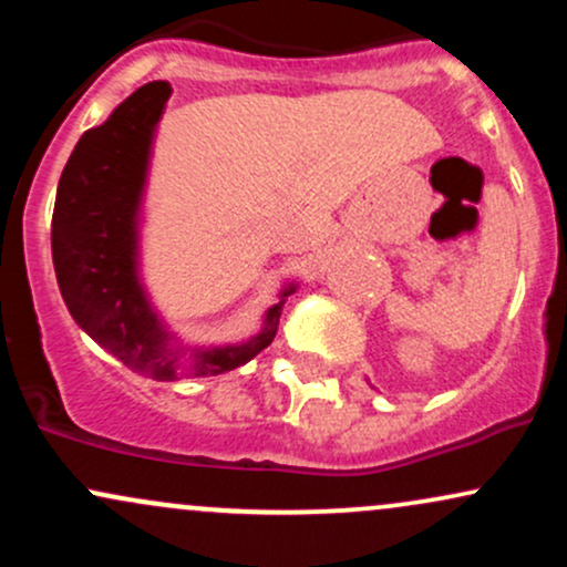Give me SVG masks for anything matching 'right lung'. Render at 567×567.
I'll return each mask as SVG.
<instances>
[{
	"instance_id": "1",
	"label": "right lung",
	"mask_w": 567,
	"mask_h": 567,
	"mask_svg": "<svg viewBox=\"0 0 567 567\" xmlns=\"http://www.w3.org/2000/svg\"><path fill=\"white\" fill-rule=\"evenodd\" d=\"M171 84L148 82L125 97L103 125L82 135L58 181L53 266L63 303L101 349L157 381L207 379L234 370L275 341L279 315L298 290L288 279L261 328L237 343H186L143 282L141 231L154 138Z\"/></svg>"
}]
</instances>
